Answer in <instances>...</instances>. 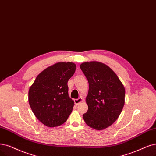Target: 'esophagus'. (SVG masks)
Here are the masks:
<instances>
[{"mask_svg":"<svg viewBox=\"0 0 156 156\" xmlns=\"http://www.w3.org/2000/svg\"><path fill=\"white\" fill-rule=\"evenodd\" d=\"M82 101H83V99H82V98H78V99H75V100H74V103L75 104H76V105H78L79 103H80L81 102H82Z\"/></svg>","mask_w":156,"mask_h":156,"instance_id":"1","label":"esophagus"}]
</instances>
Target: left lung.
<instances>
[{
  "label": "left lung",
  "mask_w": 156,
  "mask_h": 156,
  "mask_svg": "<svg viewBox=\"0 0 156 156\" xmlns=\"http://www.w3.org/2000/svg\"><path fill=\"white\" fill-rule=\"evenodd\" d=\"M80 69L89 82L86 97L87 112L85 123L96 130H103L118 118L125 104V87L112 69L99 62H84Z\"/></svg>",
  "instance_id": "obj_1"
}]
</instances>
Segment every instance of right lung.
Instances as JSON below:
<instances>
[{"instance_id":"add662e5","label":"right lung","mask_w":156,"mask_h":156,"mask_svg":"<svg viewBox=\"0 0 156 156\" xmlns=\"http://www.w3.org/2000/svg\"><path fill=\"white\" fill-rule=\"evenodd\" d=\"M76 67L73 62H58L40 73L29 89L33 112L48 127L65 123L73 111L74 102L69 96L67 82Z\"/></svg>"}]
</instances>
